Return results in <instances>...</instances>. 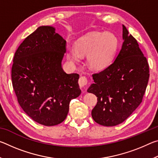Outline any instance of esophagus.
Listing matches in <instances>:
<instances>
[{"label": "esophagus", "instance_id": "esophagus-1", "mask_svg": "<svg viewBox=\"0 0 158 158\" xmlns=\"http://www.w3.org/2000/svg\"><path fill=\"white\" fill-rule=\"evenodd\" d=\"M79 86L84 89V88L88 85V79L85 77H81L79 79Z\"/></svg>", "mask_w": 158, "mask_h": 158}]
</instances>
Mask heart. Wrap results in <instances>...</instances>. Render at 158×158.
<instances>
[{"instance_id":"b5f03b06","label":"heart","mask_w":158,"mask_h":158,"mask_svg":"<svg viewBox=\"0 0 158 158\" xmlns=\"http://www.w3.org/2000/svg\"><path fill=\"white\" fill-rule=\"evenodd\" d=\"M119 40L113 33L92 32L82 36L74 43V48H68L67 58L79 63L81 56L86 55L89 66L94 70H102L112 63L118 47Z\"/></svg>"}]
</instances>
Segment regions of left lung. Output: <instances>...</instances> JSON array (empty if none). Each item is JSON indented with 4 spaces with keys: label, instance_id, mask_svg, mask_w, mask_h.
Segmentation results:
<instances>
[{
    "label": "left lung",
    "instance_id": "obj_1",
    "mask_svg": "<svg viewBox=\"0 0 158 158\" xmlns=\"http://www.w3.org/2000/svg\"><path fill=\"white\" fill-rule=\"evenodd\" d=\"M122 47L114 62L93 74L94 84L87 91L98 102L91 115L104 126H115L125 121L142 102L149 79V66L137 41L123 25Z\"/></svg>",
    "mask_w": 158,
    "mask_h": 158
}]
</instances>
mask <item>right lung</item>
Here are the masks:
<instances>
[{"mask_svg": "<svg viewBox=\"0 0 158 158\" xmlns=\"http://www.w3.org/2000/svg\"><path fill=\"white\" fill-rule=\"evenodd\" d=\"M66 41L53 26H42L16 51L12 68L18 102L34 121L53 126L66 118L72 99L81 94L78 74L62 68Z\"/></svg>", "mask_w": 158, "mask_h": 158, "instance_id": "right-lung-1", "label": "right lung"}]
</instances>
